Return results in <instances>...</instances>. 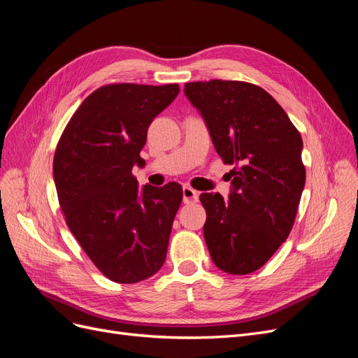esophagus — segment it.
Instances as JSON below:
<instances>
[{
  "label": "esophagus",
  "instance_id": "obj_1",
  "mask_svg": "<svg viewBox=\"0 0 358 358\" xmlns=\"http://www.w3.org/2000/svg\"><path fill=\"white\" fill-rule=\"evenodd\" d=\"M183 203H192L199 200V192L196 189H192L191 187H183Z\"/></svg>",
  "mask_w": 358,
  "mask_h": 358
}]
</instances>
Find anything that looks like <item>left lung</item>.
Masks as SVG:
<instances>
[{"label":"left lung","instance_id":"left-lung-1","mask_svg":"<svg viewBox=\"0 0 358 358\" xmlns=\"http://www.w3.org/2000/svg\"><path fill=\"white\" fill-rule=\"evenodd\" d=\"M183 92L203 117L216 152L237 166L229 199L220 192L200 196L212 262L230 275L252 273L287 241L294 224L306 179L300 133L259 86L192 82Z\"/></svg>","mask_w":358,"mask_h":358}]
</instances>
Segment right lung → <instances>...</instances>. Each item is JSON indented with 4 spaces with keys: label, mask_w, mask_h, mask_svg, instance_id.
<instances>
[{
    "label": "right lung",
    "mask_w": 358,
    "mask_h": 358,
    "mask_svg": "<svg viewBox=\"0 0 358 358\" xmlns=\"http://www.w3.org/2000/svg\"><path fill=\"white\" fill-rule=\"evenodd\" d=\"M179 85H107L86 99L64 129L53 180L70 231L104 276L136 284L166 262L182 187L146 183L134 167L148 128L179 94Z\"/></svg>",
    "instance_id": "add662e5"
}]
</instances>
